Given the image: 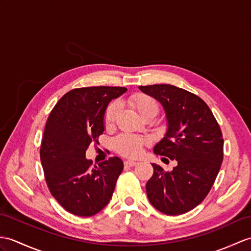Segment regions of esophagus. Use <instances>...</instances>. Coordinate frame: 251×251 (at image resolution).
I'll list each match as a JSON object with an SVG mask.
<instances>
[{
  "label": "esophagus",
  "instance_id": "34e87169",
  "mask_svg": "<svg viewBox=\"0 0 251 251\" xmlns=\"http://www.w3.org/2000/svg\"><path fill=\"white\" fill-rule=\"evenodd\" d=\"M124 165L128 166V167H135L136 165H138L137 161H133V160H125L124 161Z\"/></svg>",
  "mask_w": 251,
  "mask_h": 251
}]
</instances>
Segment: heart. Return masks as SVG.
I'll list each match as a JSON object with an SVG mask.
<instances>
[{"mask_svg": "<svg viewBox=\"0 0 251 251\" xmlns=\"http://www.w3.org/2000/svg\"><path fill=\"white\" fill-rule=\"evenodd\" d=\"M128 103L136 110L142 119L147 116H155L158 113V106L152 97L144 94H135L128 99ZM119 110L118 102L108 104L103 114V124L107 128L114 124L115 116ZM148 144V140L142 137L133 136L130 133H122L114 139V148L118 152L126 157H136L142 152Z\"/></svg>", "mask_w": 251, "mask_h": 251, "instance_id": "heart-1", "label": "heart"}]
</instances>
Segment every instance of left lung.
Masks as SVG:
<instances>
[{"label":"left lung","mask_w":251,"mask_h":251,"mask_svg":"<svg viewBox=\"0 0 251 251\" xmlns=\"http://www.w3.org/2000/svg\"><path fill=\"white\" fill-rule=\"evenodd\" d=\"M165 108L168 131L154 153L177 161L171 172L153 164L147 183L152 205L166 215L187 213L205 199L224 159V137L205 101L171 84L139 86Z\"/></svg>","instance_id":"obj_1"}]
</instances>
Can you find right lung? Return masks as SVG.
<instances>
[{
	"label": "right lung",
	"instance_id": "obj_1",
	"mask_svg": "<svg viewBox=\"0 0 251 251\" xmlns=\"http://www.w3.org/2000/svg\"><path fill=\"white\" fill-rule=\"evenodd\" d=\"M126 91L121 86L74 89L56 102L47 120L39 152L46 183L54 199L75 216L100 212L123 171L119 157L92 168L85 152L102 135L108 103Z\"/></svg>",
	"mask_w": 251,
	"mask_h": 251
}]
</instances>
